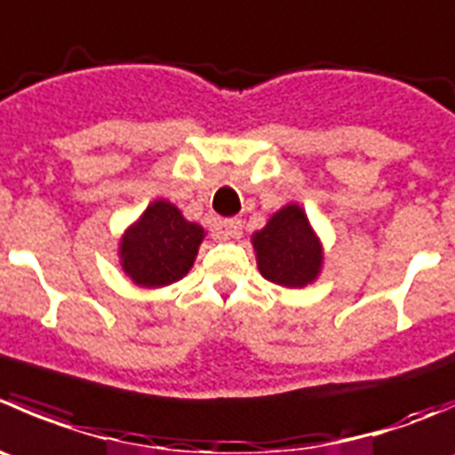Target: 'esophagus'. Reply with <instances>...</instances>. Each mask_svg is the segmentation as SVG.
Wrapping results in <instances>:
<instances>
[{
    "label": "esophagus",
    "mask_w": 455,
    "mask_h": 455,
    "mask_svg": "<svg viewBox=\"0 0 455 455\" xmlns=\"http://www.w3.org/2000/svg\"><path fill=\"white\" fill-rule=\"evenodd\" d=\"M222 235H224V240H237V237H242V220L240 218L224 220Z\"/></svg>",
    "instance_id": "34e87169"
}]
</instances>
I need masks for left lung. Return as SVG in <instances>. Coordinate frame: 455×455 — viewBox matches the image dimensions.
I'll return each instance as SVG.
<instances>
[{
  "label": "left lung",
  "mask_w": 455,
  "mask_h": 455,
  "mask_svg": "<svg viewBox=\"0 0 455 455\" xmlns=\"http://www.w3.org/2000/svg\"><path fill=\"white\" fill-rule=\"evenodd\" d=\"M258 268L273 284L298 286L317 277L322 267V246L298 204L277 211L267 227L253 235Z\"/></svg>",
  "instance_id": "1"
}]
</instances>
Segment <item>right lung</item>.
Segmentation results:
<instances>
[{
	"instance_id": "add662e5",
	"label": "right lung",
	"mask_w": 455,
	"mask_h": 455,
	"mask_svg": "<svg viewBox=\"0 0 455 455\" xmlns=\"http://www.w3.org/2000/svg\"><path fill=\"white\" fill-rule=\"evenodd\" d=\"M202 237L200 224L187 222L171 202L157 200L122 237V267L135 284H173L193 267Z\"/></svg>"
}]
</instances>
